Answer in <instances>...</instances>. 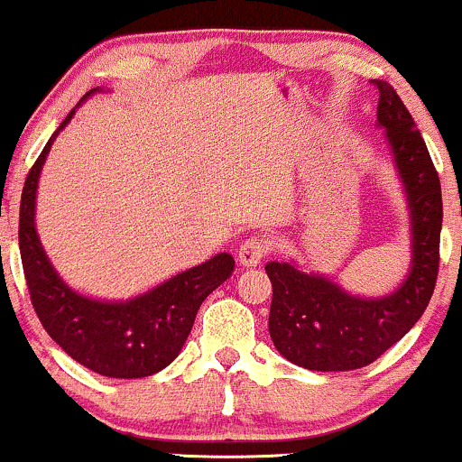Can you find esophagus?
Wrapping results in <instances>:
<instances>
[{
    "instance_id": "esophagus-1",
    "label": "esophagus",
    "mask_w": 462,
    "mask_h": 462,
    "mask_svg": "<svg viewBox=\"0 0 462 462\" xmlns=\"http://www.w3.org/2000/svg\"><path fill=\"white\" fill-rule=\"evenodd\" d=\"M271 251L273 242L266 236H251L242 242L237 257H240V263H245V266H257L263 257L271 255Z\"/></svg>"
}]
</instances>
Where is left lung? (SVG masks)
<instances>
[{
  "label": "left lung",
  "instance_id": "obj_1",
  "mask_svg": "<svg viewBox=\"0 0 462 462\" xmlns=\"http://www.w3.org/2000/svg\"><path fill=\"white\" fill-rule=\"evenodd\" d=\"M373 87L380 91L377 122L386 128L411 203L412 268L391 297L357 299L329 279L290 263H268L271 338L286 360L310 371H351L375 362L421 319L437 286L443 222L439 172L397 91L384 80H373Z\"/></svg>",
  "mask_w": 462,
  "mask_h": 462
}]
</instances>
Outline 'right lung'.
<instances>
[{
	"instance_id": "right-lung-1",
	"label": "right lung",
	"mask_w": 462,
	"mask_h": 462,
	"mask_svg": "<svg viewBox=\"0 0 462 462\" xmlns=\"http://www.w3.org/2000/svg\"><path fill=\"white\" fill-rule=\"evenodd\" d=\"M89 93L80 97L85 100ZM78 102V105H80ZM74 111L51 134L23 183L19 207V251L30 300L41 325L67 356L105 377H148L165 369L188 340L200 303L229 279L236 262L229 253L176 274L126 303L80 297L60 282L34 229V199L41 168L51 142Z\"/></svg>"
}]
</instances>
